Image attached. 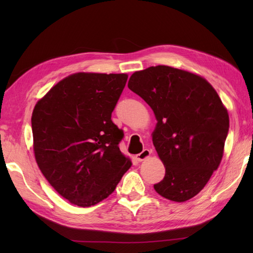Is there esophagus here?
I'll return each mask as SVG.
<instances>
[{"instance_id":"1","label":"esophagus","mask_w":253,"mask_h":253,"mask_svg":"<svg viewBox=\"0 0 253 253\" xmlns=\"http://www.w3.org/2000/svg\"><path fill=\"white\" fill-rule=\"evenodd\" d=\"M150 154H151V151H150L149 149H144L142 152H140V153L136 155V159H137V161H139V162H141V161L149 158Z\"/></svg>"}]
</instances>
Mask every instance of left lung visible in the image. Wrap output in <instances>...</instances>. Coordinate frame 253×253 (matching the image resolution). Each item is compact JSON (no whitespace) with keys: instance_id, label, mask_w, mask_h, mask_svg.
<instances>
[{"instance_id":"8db88e82","label":"left lung","mask_w":253,"mask_h":253,"mask_svg":"<svg viewBox=\"0 0 253 253\" xmlns=\"http://www.w3.org/2000/svg\"><path fill=\"white\" fill-rule=\"evenodd\" d=\"M128 88L153 110L152 140L165 166L159 195L184 202L200 192L223 158L229 117L206 79L169 66H151L131 75Z\"/></svg>"}]
</instances>
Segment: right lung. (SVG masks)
<instances>
[{
  "mask_svg": "<svg viewBox=\"0 0 253 253\" xmlns=\"http://www.w3.org/2000/svg\"><path fill=\"white\" fill-rule=\"evenodd\" d=\"M127 78L126 74L71 75L32 113L38 166L50 185L78 207L104 200L131 166L118 147L124 132L111 120Z\"/></svg>",
  "mask_w": 253,
  "mask_h": 253,
  "instance_id": "obj_1",
  "label": "right lung"
}]
</instances>
